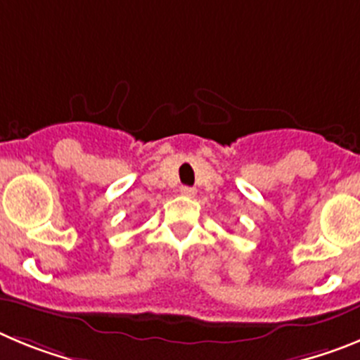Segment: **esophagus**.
I'll list each match as a JSON object with an SVG mask.
<instances>
[{"label": "esophagus", "instance_id": "obj_1", "mask_svg": "<svg viewBox=\"0 0 360 360\" xmlns=\"http://www.w3.org/2000/svg\"><path fill=\"white\" fill-rule=\"evenodd\" d=\"M179 192H181V195H184V197H193V195H195L197 190H195V188H192V186H183Z\"/></svg>", "mask_w": 360, "mask_h": 360}]
</instances>
